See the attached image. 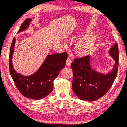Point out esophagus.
I'll use <instances>...</instances> for the list:
<instances>
[{
	"label": "esophagus",
	"instance_id": "1",
	"mask_svg": "<svg viewBox=\"0 0 127 127\" xmlns=\"http://www.w3.org/2000/svg\"><path fill=\"white\" fill-rule=\"evenodd\" d=\"M71 63V59L69 58H68L66 59V66H70V64Z\"/></svg>",
	"mask_w": 127,
	"mask_h": 127
}]
</instances>
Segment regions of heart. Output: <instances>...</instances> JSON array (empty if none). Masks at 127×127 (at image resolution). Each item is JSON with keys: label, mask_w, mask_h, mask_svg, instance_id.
<instances>
[{"label": "heart", "mask_w": 127, "mask_h": 127, "mask_svg": "<svg viewBox=\"0 0 127 127\" xmlns=\"http://www.w3.org/2000/svg\"><path fill=\"white\" fill-rule=\"evenodd\" d=\"M97 40V36L94 33H88L77 41L74 48L79 56H85L93 50Z\"/></svg>", "instance_id": "heart-1"}]
</instances>
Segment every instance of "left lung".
Segmentation results:
<instances>
[{
	"instance_id": "obj_1",
	"label": "left lung",
	"mask_w": 127,
	"mask_h": 127,
	"mask_svg": "<svg viewBox=\"0 0 127 127\" xmlns=\"http://www.w3.org/2000/svg\"><path fill=\"white\" fill-rule=\"evenodd\" d=\"M109 54L115 63L107 73L96 71L90 64V56L75 59L71 64L73 72L72 88L76 96L81 100L89 102L98 100L107 93L117 76L118 66V47L117 44L109 49Z\"/></svg>"
}]
</instances>
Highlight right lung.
<instances>
[{"instance_id":"right-lung-1","label":"right lung","mask_w":127,"mask_h":127,"mask_svg":"<svg viewBox=\"0 0 127 127\" xmlns=\"http://www.w3.org/2000/svg\"><path fill=\"white\" fill-rule=\"evenodd\" d=\"M32 20L27 19L22 24L18 31L20 33L28 28ZM15 38L12 40L10 49V73L16 88L24 96L32 100H40L49 95L53 89V81L65 66L68 54L54 53L47 55L41 66L32 75L24 76L16 71L12 64Z\"/></svg>"}]
</instances>
